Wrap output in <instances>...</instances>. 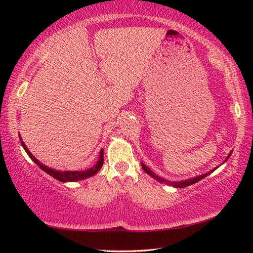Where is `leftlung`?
Returning a JSON list of instances; mask_svg holds the SVG:
<instances>
[{
  "instance_id": "8db88e82",
  "label": "left lung",
  "mask_w": 253,
  "mask_h": 253,
  "mask_svg": "<svg viewBox=\"0 0 253 253\" xmlns=\"http://www.w3.org/2000/svg\"><path fill=\"white\" fill-rule=\"evenodd\" d=\"M231 154H232V151H231V152L229 153V155L226 156V158H225L223 163H225L226 161L229 160L230 156H231ZM140 164H142V168H143V169H144L145 172H146V173L149 175V176H152L153 178H155L156 181H158V182L164 183V184H166V185L173 186V187H175V188H183V187L190 186V185H192V184H194V183H196V182L201 181V179L204 178L205 176H208L209 174H211L212 172H214V170H215V169H217V168H215V169H213L210 170V172H208V173L202 174V175H198V176L192 177V178H188V179H184V181H169V179H165V178H163V177H161V176H158V175H156L155 173L153 172V170L149 169L146 165L143 164V163H140Z\"/></svg>"
}]
</instances>
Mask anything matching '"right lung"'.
Returning a JSON list of instances; mask_svg holds the SVG:
<instances>
[{"label": "right lung", "mask_w": 253, "mask_h": 253, "mask_svg": "<svg viewBox=\"0 0 253 253\" xmlns=\"http://www.w3.org/2000/svg\"><path fill=\"white\" fill-rule=\"evenodd\" d=\"M19 137H20V140H21V145H22L24 151L27 152L29 157L31 158V160L34 163H36V164L39 166V168L42 170H44L46 174L51 175V176L54 177L55 179H58V181H60V182H63V183L77 182V181H81V179H84V178L93 176V175L98 173V170L101 169L102 164H104V149H100L99 157H98L97 163L92 166V168L88 169H84V170H58V169H50L46 165L42 164L40 161H38L37 158L32 155V153L29 151L27 145L23 143L22 138H21V135H19Z\"/></svg>", "instance_id": "1"}]
</instances>
